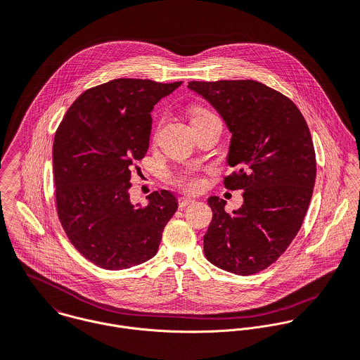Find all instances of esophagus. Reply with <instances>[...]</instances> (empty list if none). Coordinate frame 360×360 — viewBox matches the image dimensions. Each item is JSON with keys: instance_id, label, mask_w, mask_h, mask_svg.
Segmentation results:
<instances>
[{"instance_id": "esophagus-1", "label": "esophagus", "mask_w": 360, "mask_h": 360, "mask_svg": "<svg viewBox=\"0 0 360 360\" xmlns=\"http://www.w3.org/2000/svg\"><path fill=\"white\" fill-rule=\"evenodd\" d=\"M194 202H195V200L191 198V197H180L179 198V207L180 208H184V207H187L190 204H194Z\"/></svg>"}]
</instances>
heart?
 <instances>
[{
    "label": "heart",
    "mask_w": 360,
    "mask_h": 360,
    "mask_svg": "<svg viewBox=\"0 0 360 360\" xmlns=\"http://www.w3.org/2000/svg\"><path fill=\"white\" fill-rule=\"evenodd\" d=\"M215 115H212L210 110L207 109H202V108H193L191 109V124L194 122H198V121L205 120L208 117H212ZM177 183L184 187L186 190H191V191H197L201 188L202 183L201 180L194 174V172L188 170V172H184L183 174H180L177 177Z\"/></svg>",
    "instance_id": "1"
}]
</instances>
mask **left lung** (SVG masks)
I'll list each match as a JSON object with an SVG mask.
<instances>
[{"mask_svg": "<svg viewBox=\"0 0 360 360\" xmlns=\"http://www.w3.org/2000/svg\"><path fill=\"white\" fill-rule=\"evenodd\" d=\"M188 89L232 132L228 163L236 172L225 187L244 191L233 214L225 212V200L208 198L205 257L238 275L259 272L295 239L313 195L316 153L307 122L289 98L257 81H193Z\"/></svg>", "mask_w": 360, "mask_h": 360, "instance_id": "8db88e82", "label": "left lung"}]
</instances>
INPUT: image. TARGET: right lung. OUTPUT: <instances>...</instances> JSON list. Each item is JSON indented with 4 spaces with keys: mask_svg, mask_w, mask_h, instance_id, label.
I'll list each match as a JSON object with an SVG mask.
<instances>
[{
    "mask_svg": "<svg viewBox=\"0 0 360 360\" xmlns=\"http://www.w3.org/2000/svg\"><path fill=\"white\" fill-rule=\"evenodd\" d=\"M183 82L120 78L85 91L68 109L53 145L56 202L74 247L105 269L150 259L177 211L167 190L132 204L131 170L148 148L150 112Z\"/></svg>",
    "mask_w": 360,
    "mask_h": 360,
    "instance_id": "add662e5",
    "label": "right lung"
}]
</instances>
